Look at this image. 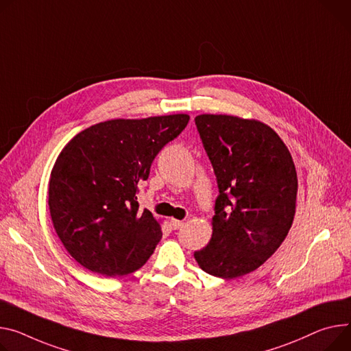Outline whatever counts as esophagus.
I'll use <instances>...</instances> for the list:
<instances>
[{
    "mask_svg": "<svg viewBox=\"0 0 351 351\" xmlns=\"http://www.w3.org/2000/svg\"><path fill=\"white\" fill-rule=\"evenodd\" d=\"M171 226L174 230H178L184 226V222L182 221H177V219H171Z\"/></svg>",
    "mask_w": 351,
    "mask_h": 351,
    "instance_id": "34e87169",
    "label": "esophagus"
}]
</instances>
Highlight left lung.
<instances>
[{"instance_id":"8db88e82","label":"left lung","mask_w":351,"mask_h":351,"mask_svg":"<svg viewBox=\"0 0 351 351\" xmlns=\"http://www.w3.org/2000/svg\"><path fill=\"white\" fill-rule=\"evenodd\" d=\"M217 176L212 237L194 253L205 273L230 280L254 271L287 237L298 177L289 150L265 123L230 115L195 118Z\"/></svg>"}]
</instances>
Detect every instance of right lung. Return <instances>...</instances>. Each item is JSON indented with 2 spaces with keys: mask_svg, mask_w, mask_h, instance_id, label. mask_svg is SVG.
Wrapping results in <instances>:
<instances>
[{
  "mask_svg": "<svg viewBox=\"0 0 351 351\" xmlns=\"http://www.w3.org/2000/svg\"><path fill=\"white\" fill-rule=\"evenodd\" d=\"M188 121L185 114L112 119L80 132L64 146L50 174L49 209L77 263L122 277L149 260L163 233L152 212L139 208L138 185Z\"/></svg>",
  "mask_w": 351,
  "mask_h": 351,
  "instance_id": "right-lung-1",
  "label": "right lung"
}]
</instances>
